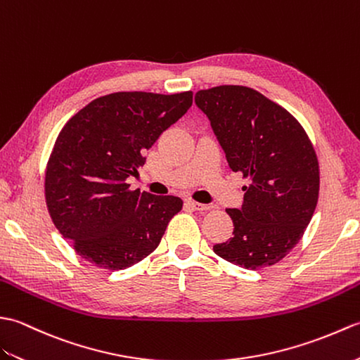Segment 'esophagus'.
<instances>
[{
	"instance_id": "obj_1",
	"label": "esophagus",
	"mask_w": 360,
	"mask_h": 360,
	"mask_svg": "<svg viewBox=\"0 0 360 360\" xmlns=\"http://www.w3.org/2000/svg\"><path fill=\"white\" fill-rule=\"evenodd\" d=\"M186 205L193 207V210H195V211H206V210H210V205L198 203V202H194V200H186Z\"/></svg>"
}]
</instances>
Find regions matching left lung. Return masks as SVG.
I'll return each mask as SVG.
<instances>
[{
	"instance_id": "1",
	"label": "left lung",
	"mask_w": 360,
	"mask_h": 360,
	"mask_svg": "<svg viewBox=\"0 0 360 360\" xmlns=\"http://www.w3.org/2000/svg\"><path fill=\"white\" fill-rule=\"evenodd\" d=\"M228 165L250 180L242 207L226 210L233 237L214 252L237 266L259 269L299 243L319 198V162L305 129L288 110L246 86L198 91Z\"/></svg>"
}]
</instances>
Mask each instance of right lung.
Wrapping results in <instances>:
<instances>
[{
	"mask_svg": "<svg viewBox=\"0 0 360 360\" xmlns=\"http://www.w3.org/2000/svg\"><path fill=\"white\" fill-rule=\"evenodd\" d=\"M193 92H115L91 101L58 134L47 162V210L60 234L95 266L124 269L153 252L183 202L131 191L146 150L188 112Z\"/></svg>",
	"mask_w": 360,
	"mask_h": 360,
	"instance_id": "obj_1",
	"label": "right lung"
}]
</instances>
